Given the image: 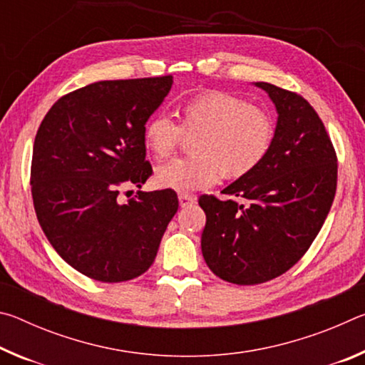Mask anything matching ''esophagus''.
Masks as SVG:
<instances>
[{"label": "esophagus", "instance_id": "obj_1", "mask_svg": "<svg viewBox=\"0 0 365 365\" xmlns=\"http://www.w3.org/2000/svg\"><path fill=\"white\" fill-rule=\"evenodd\" d=\"M178 202H180V207H188V206H193L196 202V197L191 196V195H178Z\"/></svg>", "mask_w": 365, "mask_h": 365}]
</instances>
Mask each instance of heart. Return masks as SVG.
<instances>
[{"label":"heart","mask_w":365,"mask_h":365,"mask_svg":"<svg viewBox=\"0 0 365 365\" xmlns=\"http://www.w3.org/2000/svg\"><path fill=\"white\" fill-rule=\"evenodd\" d=\"M200 135L193 141L196 156L177 158L156 169L159 187L177 193L212 187L227 178L248 175L267 156L275 138V122L264 109L227 91H205L182 106V123L158 110L145 123L143 140L156 158H168L183 133Z\"/></svg>","instance_id":"heart-1"}]
</instances>
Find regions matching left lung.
Returning a JSON list of instances; mask_svg holds the SVG:
<instances>
[{"label":"left lung","instance_id":"1","mask_svg":"<svg viewBox=\"0 0 365 365\" xmlns=\"http://www.w3.org/2000/svg\"><path fill=\"white\" fill-rule=\"evenodd\" d=\"M274 101L275 138L267 156L248 175L206 195L201 250L219 279L257 285L285 274L306 255L329 215L338 163L319 114L301 95L257 82ZM235 197H243L240 205Z\"/></svg>","mask_w":365,"mask_h":365}]
</instances>
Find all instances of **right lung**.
<instances>
[{"mask_svg": "<svg viewBox=\"0 0 365 365\" xmlns=\"http://www.w3.org/2000/svg\"><path fill=\"white\" fill-rule=\"evenodd\" d=\"M174 77L103 80L53 104L36 132L30 185L48 242L64 261L104 283L132 280L151 267L178 209L174 190L137 191L153 174L145 123Z\"/></svg>", "mask_w": 365, "mask_h": 365, "instance_id": "add662e5", "label": "right lung"}]
</instances>
